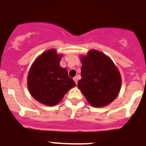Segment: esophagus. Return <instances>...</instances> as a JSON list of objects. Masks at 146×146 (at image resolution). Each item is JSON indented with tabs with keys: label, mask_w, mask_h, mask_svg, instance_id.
Returning a JSON list of instances; mask_svg holds the SVG:
<instances>
[{
	"label": "esophagus",
	"mask_w": 146,
	"mask_h": 146,
	"mask_svg": "<svg viewBox=\"0 0 146 146\" xmlns=\"http://www.w3.org/2000/svg\"><path fill=\"white\" fill-rule=\"evenodd\" d=\"M74 82H75V83L76 84H77V77H74Z\"/></svg>",
	"instance_id": "1"
}]
</instances>
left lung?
<instances>
[{
	"mask_svg": "<svg viewBox=\"0 0 146 146\" xmlns=\"http://www.w3.org/2000/svg\"><path fill=\"white\" fill-rule=\"evenodd\" d=\"M81 60L82 78L77 86L87 101L95 108L111 103L118 96L121 84L120 73L111 59L92 50Z\"/></svg>",
	"mask_w": 146,
	"mask_h": 146,
	"instance_id": "obj_1",
	"label": "left lung"
}]
</instances>
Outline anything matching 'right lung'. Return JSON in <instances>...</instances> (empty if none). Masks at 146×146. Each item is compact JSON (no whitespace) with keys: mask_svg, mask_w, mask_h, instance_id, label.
Returning a JSON list of instances; mask_svg holds the SVG:
<instances>
[{"mask_svg":"<svg viewBox=\"0 0 146 146\" xmlns=\"http://www.w3.org/2000/svg\"><path fill=\"white\" fill-rule=\"evenodd\" d=\"M61 56L49 50L38 56L30 69L28 88L31 96L42 104L53 106L76 86L66 69L60 66Z\"/></svg>","mask_w":146,"mask_h":146,"instance_id":"right-lung-1","label":"right lung"}]
</instances>
